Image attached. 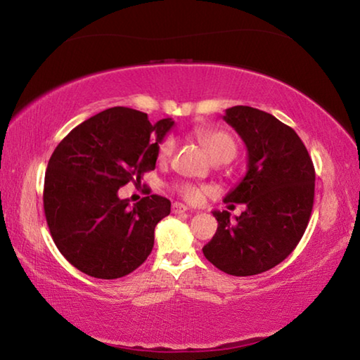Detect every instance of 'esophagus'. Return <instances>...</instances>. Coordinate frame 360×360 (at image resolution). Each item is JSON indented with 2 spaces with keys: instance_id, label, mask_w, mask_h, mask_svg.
I'll use <instances>...</instances> for the list:
<instances>
[{
  "instance_id": "obj_1",
  "label": "esophagus",
  "mask_w": 360,
  "mask_h": 360,
  "mask_svg": "<svg viewBox=\"0 0 360 360\" xmlns=\"http://www.w3.org/2000/svg\"><path fill=\"white\" fill-rule=\"evenodd\" d=\"M188 208L186 205H182V203H173V206H172V211L174 212V214H179V212H186Z\"/></svg>"
}]
</instances>
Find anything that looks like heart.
Returning <instances> with one entry per match:
<instances>
[{
	"instance_id": "b5f03b06",
	"label": "heart",
	"mask_w": 360,
	"mask_h": 360,
	"mask_svg": "<svg viewBox=\"0 0 360 360\" xmlns=\"http://www.w3.org/2000/svg\"><path fill=\"white\" fill-rule=\"evenodd\" d=\"M195 136L205 150L208 152L212 160H231L236 155V150H238V146H236L235 139L231 138L227 131L219 130V129H202L195 130ZM176 141L173 136L163 138L160 144H158V160L167 162L169 157H172L174 150ZM176 191L181 195L182 198L187 200L188 203H198L202 202L206 193H210V187L206 186H197V184H179L176 186Z\"/></svg>"
}]
</instances>
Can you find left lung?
<instances>
[{
    "mask_svg": "<svg viewBox=\"0 0 360 360\" xmlns=\"http://www.w3.org/2000/svg\"><path fill=\"white\" fill-rule=\"evenodd\" d=\"M222 119L248 150L245 178L224 202L246 210L235 221L229 211H212L217 231L203 254L224 273L252 276L281 264L302 240L314 202V167L302 139L275 115L233 106Z\"/></svg>",
    "mask_w": 360,
    "mask_h": 360,
    "instance_id": "1",
    "label": "left lung"
}]
</instances>
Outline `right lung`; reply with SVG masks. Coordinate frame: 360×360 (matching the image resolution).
<instances>
[{"label":"right lung","instance_id":"right-lung-1","mask_svg":"<svg viewBox=\"0 0 360 360\" xmlns=\"http://www.w3.org/2000/svg\"><path fill=\"white\" fill-rule=\"evenodd\" d=\"M173 119L115 106L84 120L53 150L44 179V212L53 243L77 270L117 279L143 264L155 225L172 202L149 195L130 208L119 188L155 168L158 144Z\"/></svg>","mask_w":360,"mask_h":360}]
</instances>
